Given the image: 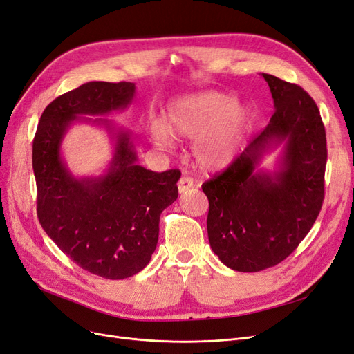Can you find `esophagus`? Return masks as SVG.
<instances>
[{"instance_id": "1", "label": "esophagus", "mask_w": 354, "mask_h": 354, "mask_svg": "<svg viewBox=\"0 0 354 354\" xmlns=\"http://www.w3.org/2000/svg\"><path fill=\"white\" fill-rule=\"evenodd\" d=\"M192 187H193V178H190V177H181L178 180V192L180 193H185V192H187Z\"/></svg>"}]
</instances>
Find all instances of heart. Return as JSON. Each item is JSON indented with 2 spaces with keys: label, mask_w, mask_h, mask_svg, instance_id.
<instances>
[{
  "label": "heart",
  "mask_w": 354,
  "mask_h": 354,
  "mask_svg": "<svg viewBox=\"0 0 354 354\" xmlns=\"http://www.w3.org/2000/svg\"><path fill=\"white\" fill-rule=\"evenodd\" d=\"M250 123V111L233 96L202 92L168 108L165 124L152 123L151 138L160 148H174L176 138L193 139L192 152L205 169L227 167L240 148Z\"/></svg>",
  "instance_id": "obj_1"
}]
</instances>
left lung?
<instances>
[{"mask_svg":"<svg viewBox=\"0 0 354 354\" xmlns=\"http://www.w3.org/2000/svg\"><path fill=\"white\" fill-rule=\"evenodd\" d=\"M275 111L223 173L205 181L214 253L239 272L283 262L306 237L325 196L326 136L319 109L299 84L265 75ZM286 141L277 172L256 170L261 155Z\"/></svg>","mask_w":354,"mask_h":354,"instance_id":"left-lung-1","label":"left lung"}]
</instances>
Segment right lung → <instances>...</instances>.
Segmentation results:
<instances>
[{
  "label": "right lung",
  "instance_id": "add662e5",
  "mask_svg": "<svg viewBox=\"0 0 354 354\" xmlns=\"http://www.w3.org/2000/svg\"><path fill=\"white\" fill-rule=\"evenodd\" d=\"M135 83L89 82L48 105L36 129L32 164L38 189V218L45 233L82 270L123 279L149 263L160 234V216L177 196L178 169L155 173L138 165L127 131L115 135L108 173L76 178L61 160V142L79 115L124 109ZM86 120V118H84ZM93 123L113 130L105 118Z\"/></svg>",
  "mask_w": 354,
  "mask_h": 354
}]
</instances>
